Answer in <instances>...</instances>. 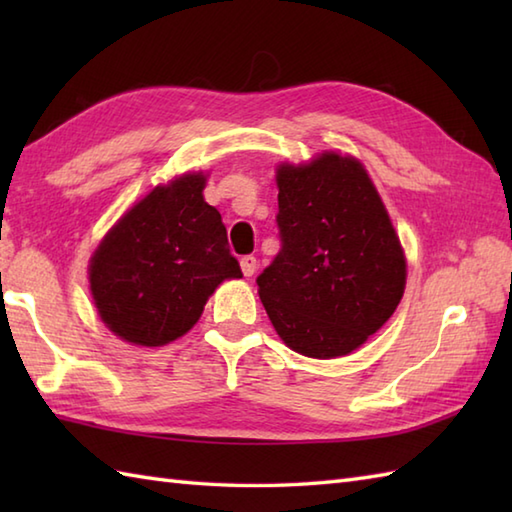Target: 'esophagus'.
Wrapping results in <instances>:
<instances>
[{
  "label": "esophagus",
  "instance_id": "obj_1",
  "mask_svg": "<svg viewBox=\"0 0 512 512\" xmlns=\"http://www.w3.org/2000/svg\"><path fill=\"white\" fill-rule=\"evenodd\" d=\"M239 266H242L244 277H253L255 270H257V259L253 255H246V257H242V262H239Z\"/></svg>",
  "mask_w": 512,
  "mask_h": 512
}]
</instances>
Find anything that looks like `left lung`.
Segmentation results:
<instances>
[{
  "instance_id": "obj_1",
  "label": "left lung",
  "mask_w": 512,
  "mask_h": 512,
  "mask_svg": "<svg viewBox=\"0 0 512 512\" xmlns=\"http://www.w3.org/2000/svg\"><path fill=\"white\" fill-rule=\"evenodd\" d=\"M281 250L257 277L259 299L290 350L336 358L394 314L407 262L383 200L352 156L325 151L279 165Z\"/></svg>"
}]
</instances>
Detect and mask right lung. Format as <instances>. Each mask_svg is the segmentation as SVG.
Segmentation results:
<instances>
[{
  "label": "right lung",
  "instance_id": "obj_1",
  "mask_svg": "<svg viewBox=\"0 0 512 512\" xmlns=\"http://www.w3.org/2000/svg\"><path fill=\"white\" fill-rule=\"evenodd\" d=\"M204 184V173L158 184L94 250V306L123 341L158 347L180 339L215 288L242 277L220 211L204 202Z\"/></svg>",
  "mask_w": 512,
  "mask_h": 512
}]
</instances>
